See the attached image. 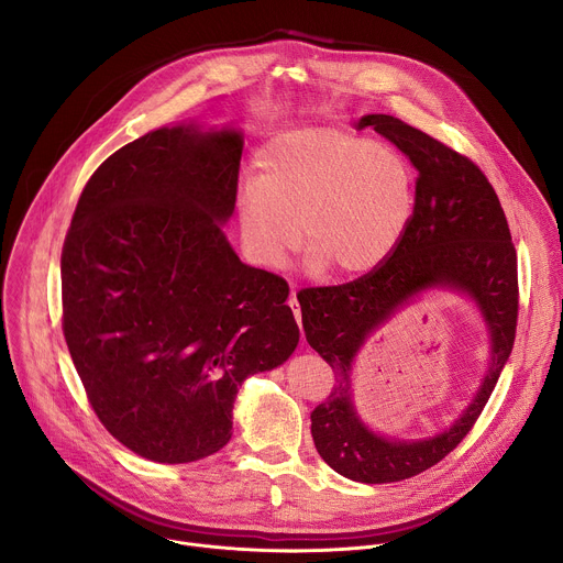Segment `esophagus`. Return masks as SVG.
<instances>
[{
    "mask_svg": "<svg viewBox=\"0 0 563 563\" xmlns=\"http://www.w3.org/2000/svg\"><path fill=\"white\" fill-rule=\"evenodd\" d=\"M289 307H291V311H294V318H296V323L302 328V320H300V305H298V298H296V291H291V296H289Z\"/></svg>",
    "mask_w": 563,
    "mask_h": 563,
    "instance_id": "34e87169",
    "label": "esophagus"
}]
</instances>
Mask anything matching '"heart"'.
Listing matches in <instances>:
<instances>
[{
	"label": "heart",
	"instance_id": "heart-1",
	"mask_svg": "<svg viewBox=\"0 0 563 563\" xmlns=\"http://www.w3.org/2000/svg\"><path fill=\"white\" fill-rule=\"evenodd\" d=\"M256 167L258 176L240 187L238 220L265 267H280L305 235L313 269L367 274L389 258L415 216L406 159L350 131H285L263 146Z\"/></svg>",
	"mask_w": 563,
	"mask_h": 563
}]
</instances>
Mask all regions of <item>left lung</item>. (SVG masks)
<instances>
[{
    "label": "left lung",
    "instance_id": "8db88e82",
    "mask_svg": "<svg viewBox=\"0 0 563 563\" xmlns=\"http://www.w3.org/2000/svg\"><path fill=\"white\" fill-rule=\"evenodd\" d=\"M417 167L415 216L398 247L376 269L334 287L298 291L307 343L334 369L336 383L311 412L318 454L361 484H394L445 459L484 412L512 352L519 313L517 252L504 207L470 157L391 115H365ZM452 286L482 309L492 332V367L473 404L441 435L398 442L374 435L351 404V363L362 343L417 292Z\"/></svg>",
    "mask_w": 563,
    "mask_h": 563
}]
</instances>
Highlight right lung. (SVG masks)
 <instances>
[{"mask_svg":"<svg viewBox=\"0 0 563 563\" xmlns=\"http://www.w3.org/2000/svg\"><path fill=\"white\" fill-rule=\"evenodd\" d=\"M243 135L157 129L109 155L62 247V330L100 423L131 452L191 463L231 439L243 380L285 363V278L240 263L220 229Z\"/></svg>","mask_w":563,"mask_h":563,"instance_id":"1","label":"right lung"}]
</instances>
